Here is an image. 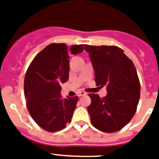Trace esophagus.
<instances>
[{
  "label": "esophagus",
  "mask_w": 159,
  "mask_h": 159,
  "mask_svg": "<svg viewBox=\"0 0 159 159\" xmlns=\"http://www.w3.org/2000/svg\"><path fill=\"white\" fill-rule=\"evenodd\" d=\"M85 95H86V93L84 92V91H80V92L78 93L79 96H85Z\"/></svg>",
  "instance_id": "esophagus-1"
}]
</instances>
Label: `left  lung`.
I'll return each instance as SVG.
<instances>
[{"instance_id": "obj_1", "label": "left lung", "mask_w": 159, "mask_h": 159, "mask_svg": "<svg viewBox=\"0 0 159 159\" xmlns=\"http://www.w3.org/2000/svg\"><path fill=\"white\" fill-rule=\"evenodd\" d=\"M85 50L94 68L96 86H106L107 90L103 98L89 94L91 123L102 132L119 131L133 118L139 102L141 85L135 66L116 46L85 45Z\"/></svg>"}]
</instances>
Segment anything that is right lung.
I'll return each mask as SVG.
<instances>
[{
    "mask_svg": "<svg viewBox=\"0 0 159 159\" xmlns=\"http://www.w3.org/2000/svg\"><path fill=\"white\" fill-rule=\"evenodd\" d=\"M85 45H74L73 55ZM69 55L65 43H51L34 57L25 73L24 93L26 106L38 125L48 132L66 128L71 121L78 96L62 99L60 84L69 78Z\"/></svg>",
    "mask_w": 159,
    "mask_h": 159,
    "instance_id": "right-lung-1",
    "label": "right lung"
}]
</instances>
